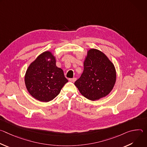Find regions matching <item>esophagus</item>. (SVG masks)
Listing matches in <instances>:
<instances>
[{
    "label": "esophagus",
    "instance_id": "34e87169",
    "mask_svg": "<svg viewBox=\"0 0 147 147\" xmlns=\"http://www.w3.org/2000/svg\"><path fill=\"white\" fill-rule=\"evenodd\" d=\"M76 78H69V81H71V82H75V81H76Z\"/></svg>",
    "mask_w": 147,
    "mask_h": 147
}]
</instances>
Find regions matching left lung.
Listing matches in <instances>:
<instances>
[{
  "mask_svg": "<svg viewBox=\"0 0 147 147\" xmlns=\"http://www.w3.org/2000/svg\"><path fill=\"white\" fill-rule=\"evenodd\" d=\"M116 71L113 63L102 51L90 49L84 60V71L74 85L88 99L96 100L107 96L113 90Z\"/></svg>",
  "mask_w": 147,
  "mask_h": 147,
  "instance_id": "8db88e82",
  "label": "left lung"
}]
</instances>
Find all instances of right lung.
Returning <instances> with one entry per match:
<instances>
[{
	"label": "right lung",
	"mask_w": 147,
	"mask_h": 147,
	"mask_svg": "<svg viewBox=\"0 0 147 147\" xmlns=\"http://www.w3.org/2000/svg\"><path fill=\"white\" fill-rule=\"evenodd\" d=\"M56 56L51 51L40 53L27 68L24 82L29 94L41 102L57 96L68 82L63 70L56 65Z\"/></svg>",
	"instance_id": "obj_1"
}]
</instances>
